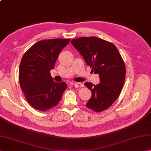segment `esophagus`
I'll use <instances>...</instances> for the list:
<instances>
[{"label":"esophagus","mask_w":151,"mask_h":151,"mask_svg":"<svg viewBox=\"0 0 151 151\" xmlns=\"http://www.w3.org/2000/svg\"><path fill=\"white\" fill-rule=\"evenodd\" d=\"M73 86H75V88H81L82 87V83H80V82H77V83H74Z\"/></svg>","instance_id":"1"}]
</instances>
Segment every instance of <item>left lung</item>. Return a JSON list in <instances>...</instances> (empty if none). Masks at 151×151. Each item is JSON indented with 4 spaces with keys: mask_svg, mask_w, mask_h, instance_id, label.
Here are the masks:
<instances>
[{
    "mask_svg": "<svg viewBox=\"0 0 151 151\" xmlns=\"http://www.w3.org/2000/svg\"><path fill=\"white\" fill-rule=\"evenodd\" d=\"M70 43L100 78L99 84H84L92 93L86 106L96 112L106 110L116 101L123 87L126 69L121 54L113 43L97 37L76 38Z\"/></svg>",
    "mask_w": 151,
    "mask_h": 151,
    "instance_id": "left-lung-1",
    "label": "left lung"
}]
</instances>
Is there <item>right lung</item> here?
<instances>
[{"instance_id": "right-lung-1", "label": "right lung", "mask_w": 151, "mask_h": 151, "mask_svg": "<svg viewBox=\"0 0 151 151\" xmlns=\"http://www.w3.org/2000/svg\"><path fill=\"white\" fill-rule=\"evenodd\" d=\"M70 39L45 40L32 46L22 58L19 81L27 100L37 110L45 111L58 104L67 86L53 81L50 70Z\"/></svg>"}]
</instances>
